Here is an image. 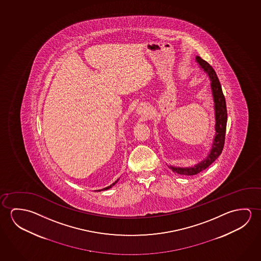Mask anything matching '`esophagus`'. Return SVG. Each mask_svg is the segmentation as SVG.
<instances>
[{"label": "esophagus", "mask_w": 261, "mask_h": 261, "mask_svg": "<svg viewBox=\"0 0 261 261\" xmlns=\"http://www.w3.org/2000/svg\"><path fill=\"white\" fill-rule=\"evenodd\" d=\"M137 113L141 117H148L149 115V108L146 104H141L137 108Z\"/></svg>", "instance_id": "esophagus-1"}]
</instances>
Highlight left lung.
<instances>
[{
  "mask_svg": "<svg viewBox=\"0 0 261 261\" xmlns=\"http://www.w3.org/2000/svg\"><path fill=\"white\" fill-rule=\"evenodd\" d=\"M196 61L199 63L200 68H202L204 71L207 72L211 79V91H212V96L214 100V111H215L216 133L210 154L205 160H203L202 162H199L193 167H188V168L170 166V169L175 173L187 175V176L196 175L206 170L207 167L215 162L221 154L224 148V143H225L226 127H227V119H228L226 99H225V96L221 89L219 78L216 74L215 70L206 61H204L199 56L196 57Z\"/></svg>",
  "mask_w": 261,
  "mask_h": 261,
  "instance_id": "1",
  "label": "left lung"
}]
</instances>
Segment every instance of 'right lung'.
Here are the masks:
<instances>
[{
	"label": "right lung",
	"mask_w": 261,
	"mask_h": 261,
	"mask_svg": "<svg viewBox=\"0 0 261 261\" xmlns=\"http://www.w3.org/2000/svg\"><path fill=\"white\" fill-rule=\"evenodd\" d=\"M118 181H119V178H118V179H117L116 181L113 182V183H112V185H110V186L106 187V188H104V189H102V190H99V191H107V190H109V189H111V188H112V186H114V185H115V184H116L117 182H118Z\"/></svg>",
	"instance_id": "add662e5"
}]
</instances>
